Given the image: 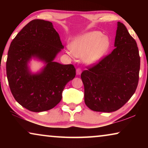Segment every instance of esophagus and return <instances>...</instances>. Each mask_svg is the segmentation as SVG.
Segmentation results:
<instances>
[{
	"instance_id": "1",
	"label": "esophagus",
	"mask_w": 148,
	"mask_h": 148,
	"mask_svg": "<svg viewBox=\"0 0 148 148\" xmlns=\"http://www.w3.org/2000/svg\"><path fill=\"white\" fill-rule=\"evenodd\" d=\"M76 73L77 75H81L82 73V69L80 68H77L76 69Z\"/></svg>"
}]
</instances>
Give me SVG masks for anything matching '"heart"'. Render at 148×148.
Returning a JSON list of instances; mask_svg holds the SVG:
<instances>
[{"mask_svg":"<svg viewBox=\"0 0 148 148\" xmlns=\"http://www.w3.org/2000/svg\"><path fill=\"white\" fill-rule=\"evenodd\" d=\"M110 40L100 32L87 33L75 38L71 44L69 53L79 58H84L88 64H94L106 53Z\"/></svg>","mask_w":148,"mask_h":148,"instance_id":"1","label":"heart"}]
</instances>
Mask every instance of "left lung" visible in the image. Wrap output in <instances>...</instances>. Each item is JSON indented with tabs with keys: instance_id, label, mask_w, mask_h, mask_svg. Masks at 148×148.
I'll list each match as a JSON object with an SVG mask.
<instances>
[{
	"instance_id": "1",
	"label": "left lung",
	"mask_w": 148,
	"mask_h": 148,
	"mask_svg": "<svg viewBox=\"0 0 148 148\" xmlns=\"http://www.w3.org/2000/svg\"><path fill=\"white\" fill-rule=\"evenodd\" d=\"M117 25L114 49L81 74L85 103L96 112L119 110L131 98L138 85V47L124 24L118 22Z\"/></svg>"
}]
</instances>
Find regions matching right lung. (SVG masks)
I'll list each match as a JSON object with an SVG mask.
<instances>
[{"mask_svg": "<svg viewBox=\"0 0 148 148\" xmlns=\"http://www.w3.org/2000/svg\"><path fill=\"white\" fill-rule=\"evenodd\" d=\"M63 48L52 23L42 19L29 22L11 42L6 63L7 79L14 98L24 108L43 112L61 100L66 84L76 75L73 64L54 61ZM32 57L46 63L38 74H32L28 68Z\"/></svg>", "mask_w": 148, "mask_h": 148, "instance_id": "obj_1", "label": "right lung"}]
</instances>
